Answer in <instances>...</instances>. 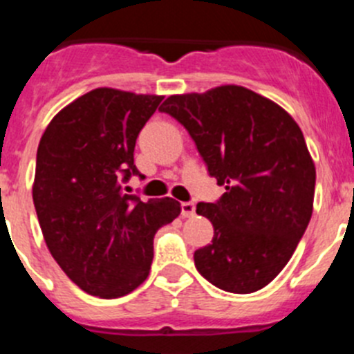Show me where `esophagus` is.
<instances>
[{
    "label": "esophagus",
    "mask_w": 354,
    "mask_h": 354,
    "mask_svg": "<svg viewBox=\"0 0 354 354\" xmlns=\"http://www.w3.org/2000/svg\"><path fill=\"white\" fill-rule=\"evenodd\" d=\"M196 214V204L194 203H183L181 204V216L192 218Z\"/></svg>",
    "instance_id": "obj_1"
}]
</instances>
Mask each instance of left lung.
Returning a JSON list of instances; mask_svg holds the SVG:
<instances>
[{"label": "left lung", "instance_id": "obj_1", "mask_svg": "<svg viewBox=\"0 0 354 354\" xmlns=\"http://www.w3.org/2000/svg\"><path fill=\"white\" fill-rule=\"evenodd\" d=\"M160 111L187 129L209 176L225 187L216 203L197 204L214 229L194 253L197 270L230 293L263 288L313 214L316 169L302 131L276 102L239 85L169 95Z\"/></svg>", "mask_w": 354, "mask_h": 354}]
</instances>
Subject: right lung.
I'll return each mask as SVG.
<instances>
[{"instance_id": "right-lung-1", "label": "right lung", "mask_w": 354, "mask_h": 354, "mask_svg": "<svg viewBox=\"0 0 354 354\" xmlns=\"http://www.w3.org/2000/svg\"><path fill=\"white\" fill-rule=\"evenodd\" d=\"M162 95L94 88L62 108L43 132L32 185L48 252L84 292L118 299L148 277L153 236L180 214L171 197L125 194L138 134Z\"/></svg>"}]
</instances>
